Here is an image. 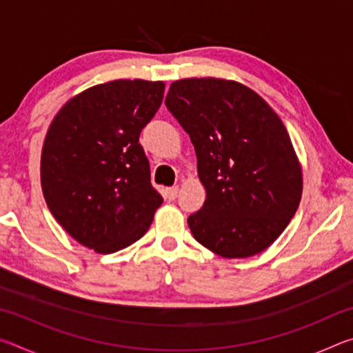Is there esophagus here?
<instances>
[{"label": "esophagus", "instance_id": "esophagus-1", "mask_svg": "<svg viewBox=\"0 0 353 353\" xmlns=\"http://www.w3.org/2000/svg\"><path fill=\"white\" fill-rule=\"evenodd\" d=\"M179 194V187H171L165 190V198L170 201H174Z\"/></svg>", "mask_w": 353, "mask_h": 353}]
</instances>
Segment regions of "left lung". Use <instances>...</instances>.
<instances>
[{
  "label": "left lung",
  "mask_w": 353,
  "mask_h": 353,
  "mask_svg": "<svg viewBox=\"0 0 353 353\" xmlns=\"http://www.w3.org/2000/svg\"><path fill=\"white\" fill-rule=\"evenodd\" d=\"M165 104L193 143L205 202L190 214L196 241L224 259L270 248L302 198V165L282 119L236 81L187 77Z\"/></svg>",
  "instance_id": "obj_1"
}]
</instances>
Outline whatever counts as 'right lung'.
Here are the masks:
<instances>
[{"mask_svg":"<svg viewBox=\"0 0 353 353\" xmlns=\"http://www.w3.org/2000/svg\"><path fill=\"white\" fill-rule=\"evenodd\" d=\"M163 93V81L98 83L68 99L48 128L40 159L48 208L94 252L140 240L162 205L139 139Z\"/></svg>","mask_w":353,"mask_h":353,"instance_id":"obj_1","label":"right lung"}]
</instances>
